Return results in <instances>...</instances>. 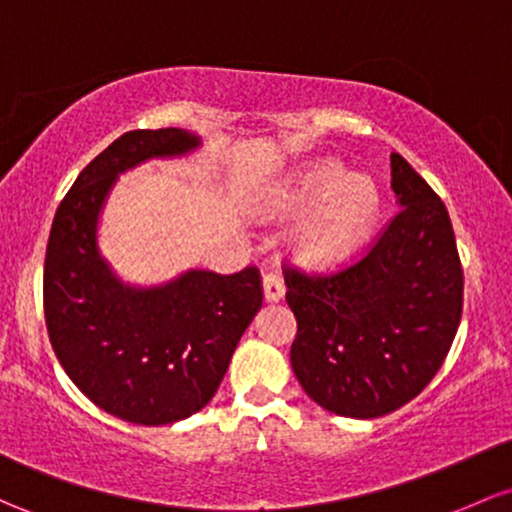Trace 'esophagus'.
<instances>
[{
    "mask_svg": "<svg viewBox=\"0 0 512 512\" xmlns=\"http://www.w3.org/2000/svg\"><path fill=\"white\" fill-rule=\"evenodd\" d=\"M262 289H265L267 301H279L284 296V282L277 272H267L262 279Z\"/></svg>",
    "mask_w": 512,
    "mask_h": 512,
    "instance_id": "1",
    "label": "esophagus"
}]
</instances>
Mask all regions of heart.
Masks as SVG:
<instances>
[{
	"mask_svg": "<svg viewBox=\"0 0 512 512\" xmlns=\"http://www.w3.org/2000/svg\"><path fill=\"white\" fill-rule=\"evenodd\" d=\"M313 213L296 235V255L311 267H328L350 255L372 226L379 194L367 177H350L333 160L316 162L296 174L274 199V211L282 216Z\"/></svg>",
	"mask_w": 512,
	"mask_h": 512,
	"instance_id": "heart-1",
	"label": "heart"
}]
</instances>
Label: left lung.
Returning a JSON list of instances; mask_svg holds the SVG:
<instances>
[{
  "label": "left lung",
  "instance_id": "left-lung-1",
  "mask_svg": "<svg viewBox=\"0 0 512 512\" xmlns=\"http://www.w3.org/2000/svg\"><path fill=\"white\" fill-rule=\"evenodd\" d=\"M396 216L333 274L284 265L296 316L291 367L325 411L379 418L413 401L445 362L464 303V272L442 199L391 153Z\"/></svg>",
  "mask_w": 512,
  "mask_h": 512
}]
</instances>
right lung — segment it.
<instances>
[{
  "instance_id": "obj_1",
  "label": "right lung",
  "mask_w": 512,
  "mask_h": 512,
  "mask_svg": "<svg viewBox=\"0 0 512 512\" xmlns=\"http://www.w3.org/2000/svg\"><path fill=\"white\" fill-rule=\"evenodd\" d=\"M199 145L182 128L128 131L80 172L50 228L43 308L55 355L101 411L167 425L201 411L262 306L260 269H192L153 289L121 284L101 260L97 221L116 174Z\"/></svg>"
}]
</instances>
